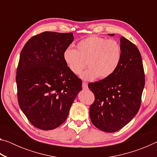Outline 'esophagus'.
I'll list each match as a JSON object with an SVG mask.
<instances>
[{"label":"esophagus","instance_id":"esophagus-1","mask_svg":"<svg viewBox=\"0 0 157 157\" xmlns=\"http://www.w3.org/2000/svg\"><path fill=\"white\" fill-rule=\"evenodd\" d=\"M87 87H88V85H87L86 82H82V88H83L84 89H87Z\"/></svg>","mask_w":157,"mask_h":157}]
</instances>
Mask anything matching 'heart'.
Returning <instances> with one entry per match:
<instances>
[{"mask_svg":"<svg viewBox=\"0 0 157 157\" xmlns=\"http://www.w3.org/2000/svg\"><path fill=\"white\" fill-rule=\"evenodd\" d=\"M78 50L69 47L63 52V59L70 71L85 80L98 78L104 79L110 77L120 65L123 51L121 45L113 39L91 36L77 44Z\"/></svg>","mask_w":157,"mask_h":157,"instance_id":"obj_1","label":"heart"}]
</instances>
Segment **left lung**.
<instances>
[{"instance_id": "left-lung-1", "label": "left lung", "mask_w": 157, "mask_h": 157, "mask_svg": "<svg viewBox=\"0 0 157 157\" xmlns=\"http://www.w3.org/2000/svg\"><path fill=\"white\" fill-rule=\"evenodd\" d=\"M121 45L123 57L117 70L109 78L88 84L95 95L89 109L90 118L98 129L105 132L118 131L136 116L145 86L139 49L123 36Z\"/></svg>"}]
</instances>
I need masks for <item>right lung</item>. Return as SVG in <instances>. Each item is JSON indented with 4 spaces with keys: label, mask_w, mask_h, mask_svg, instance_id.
<instances>
[{
    "label": "right lung",
    "mask_w": 157,
    "mask_h": 157,
    "mask_svg": "<svg viewBox=\"0 0 157 157\" xmlns=\"http://www.w3.org/2000/svg\"><path fill=\"white\" fill-rule=\"evenodd\" d=\"M73 39L72 33L44 32L31 37L21 50L16 75L18 102L36 128L60 126L82 90V80L63 59Z\"/></svg>",
    "instance_id": "obj_1"
}]
</instances>
